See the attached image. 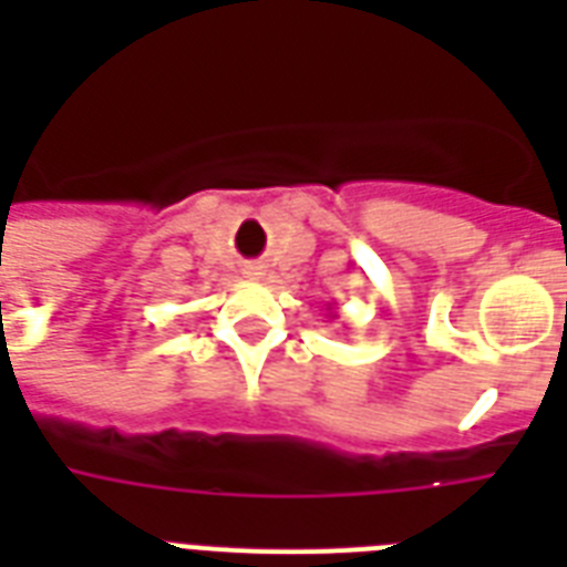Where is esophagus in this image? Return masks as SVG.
Segmentation results:
<instances>
[{
	"instance_id": "obj_1",
	"label": "esophagus",
	"mask_w": 567,
	"mask_h": 567,
	"mask_svg": "<svg viewBox=\"0 0 567 567\" xmlns=\"http://www.w3.org/2000/svg\"><path fill=\"white\" fill-rule=\"evenodd\" d=\"M247 276H252V279H256V276H261V274H258V267H249Z\"/></svg>"
}]
</instances>
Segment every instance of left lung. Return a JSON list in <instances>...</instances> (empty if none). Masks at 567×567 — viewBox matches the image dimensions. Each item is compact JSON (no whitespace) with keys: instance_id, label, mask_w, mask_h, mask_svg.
<instances>
[{"instance_id":"8db88e82","label":"left lung","mask_w":567,"mask_h":567,"mask_svg":"<svg viewBox=\"0 0 567 567\" xmlns=\"http://www.w3.org/2000/svg\"><path fill=\"white\" fill-rule=\"evenodd\" d=\"M327 318H332V311H329V309H327Z\"/></svg>"}]
</instances>
